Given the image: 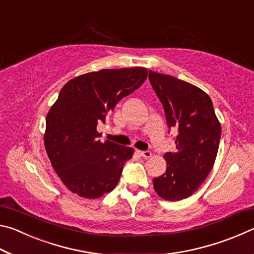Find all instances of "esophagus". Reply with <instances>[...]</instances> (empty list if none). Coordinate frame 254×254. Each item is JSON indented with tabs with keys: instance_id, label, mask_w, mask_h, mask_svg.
I'll use <instances>...</instances> for the list:
<instances>
[{
	"instance_id": "34e87169",
	"label": "esophagus",
	"mask_w": 254,
	"mask_h": 254,
	"mask_svg": "<svg viewBox=\"0 0 254 254\" xmlns=\"http://www.w3.org/2000/svg\"><path fill=\"white\" fill-rule=\"evenodd\" d=\"M137 153H139L143 159H149L152 157V153L150 151H137Z\"/></svg>"
}]
</instances>
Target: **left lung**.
Segmentation results:
<instances>
[{
	"label": "left lung",
	"instance_id": "8db88e82",
	"mask_svg": "<svg viewBox=\"0 0 254 254\" xmlns=\"http://www.w3.org/2000/svg\"><path fill=\"white\" fill-rule=\"evenodd\" d=\"M149 80L162 103L169 128L178 131L176 151L166 153V173L153 178L165 200L187 198L212 170L221 139V123L210 97L199 87L170 75L149 71Z\"/></svg>",
	"mask_w": 254,
	"mask_h": 254
}]
</instances>
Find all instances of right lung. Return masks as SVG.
I'll use <instances>...</instances> for the list:
<instances>
[{
	"label": "right lung",
	"instance_id": "add662e5",
	"mask_svg": "<svg viewBox=\"0 0 254 254\" xmlns=\"http://www.w3.org/2000/svg\"><path fill=\"white\" fill-rule=\"evenodd\" d=\"M144 67L102 69L64 85L47 114L45 148L56 174L71 192L100 198L117 186L134 150L98 140L97 124L147 79Z\"/></svg>",
	"mask_w": 254,
	"mask_h": 254
}]
</instances>
